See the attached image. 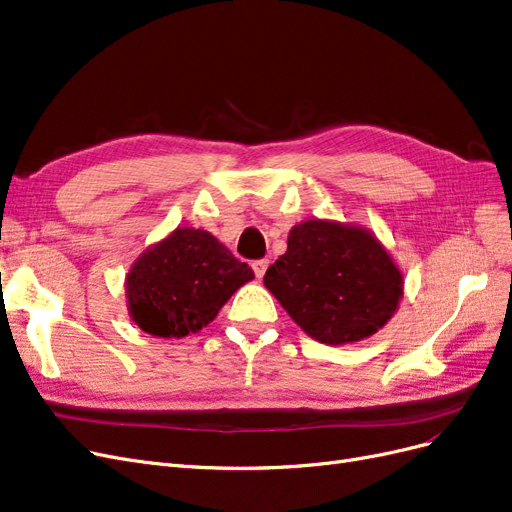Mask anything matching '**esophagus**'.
<instances>
[{"label":"esophagus","instance_id":"obj_1","mask_svg":"<svg viewBox=\"0 0 512 512\" xmlns=\"http://www.w3.org/2000/svg\"><path fill=\"white\" fill-rule=\"evenodd\" d=\"M267 267H269V260H267V258H260V260H254V262H252V269H254V273H256L258 279L264 277V273H267Z\"/></svg>","mask_w":512,"mask_h":512}]
</instances>
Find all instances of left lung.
I'll list each match as a JSON object with an SVG mask.
<instances>
[{
    "label": "left lung",
    "instance_id": "8db88e82",
    "mask_svg": "<svg viewBox=\"0 0 512 512\" xmlns=\"http://www.w3.org/2000/svg\"><path fill=\"white\" fill-rule=\"evenodd\" d=\"M264 286L309 337L345 345L375 334L394 315L402 273L364 228L307 220L290 231L288 250L264 273Z\"/></svg>",
    "mask_w": 512,
    "mask_h": 512
}]
</instances>
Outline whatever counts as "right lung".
<instances>
[{"mask_svg": "<svg viewBox=\"0 0 512 512\" xmlns=\"http://www.w3.org/2000/svg\"><path fill=\"white\" fill-rule=\"evenodd\" d=\"M250 279L254 271L214 235L175 228L133 264L127 275L129 311L152 337L182 339L214 320Z\"/></svg>", "mask_w": 512, "mask_h": 512, "instance_id": "obj_1", "label": "right lung"}]
</instances>
